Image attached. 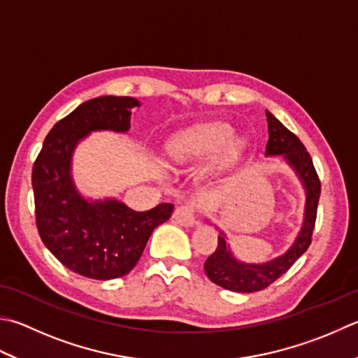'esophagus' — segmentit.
I'll list each match as a JSON object with an SVG mask.
<instances>
[{"mask_svg": "<svg viewBox=\"0 0 358 358\" xmlns=\"http://www.w3.org/2000/svg\"><path fill=\"white\" fill-rule=\"evenodd\" d=\"M173 220L180 226H185V227L194 226L196 224V207H194L193 202H187V204L180 206L174 210Z\"/></svg>", "mask_w": 358, "mask_h": 358, "instance_id": "34e87169", "label": "esophagus"}]
</instances>
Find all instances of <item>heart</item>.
<instances>
[{
  "instance_id": "heart-1",
  "label": "heart",
  "mask_w": 358,
  "mask_h": 358,
  "mask_svg": "<svg viewBox=\"0 0 358 358\" xmlns=\"http://www.w3.org/2000/svg\"><path fill=\"white\" fill-rule=\"evenodd\" d=\"M232 127L221 121L194 124L173 134L166 143V150L174 164L184 165L206 159L224 146L221 157V164H224L241 148L238 138L229 140L232 137Z\"/></svg>"
}]
</instances>
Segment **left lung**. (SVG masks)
<instances>
[{"mask_svg": "<svg viewBox=\"0 0 358 358\" xmlns=\"http://www.w3.org/2000/svg\"><path fill=\"white\" fill-rule=\"evenodd\" d=\"M268 143L265 156H280L298 174L306 190L304 221L294 243L287 251L265 263H245L231 251L226 234L220 231L218 246L204 263L207 278L213 284L237 293H254L271 285L282 274H285L312 243V234L316 221V210L321 193V182L313 166L312 157L301 140L266 110Z\"/></svg>", "mask_w": 358, "mask_h": 358, "instance_id": "left-lung-1", "label": "left lung"}]
</instances>
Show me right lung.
<instances>
[{"instance_id":"1","label":"right lung","mask_w":358,"mask_h":358,"mask_svg":"<svg viewBox=\"0 0 358 358\" xmlns=\"http://www.w3.org/2000/svg\"><path fill=\"white\" fill-rule=\"evenodd\" d=\"M131 96H98L54 124L32 166L36 221L43 245L64 266L84 278L109 280L137 265L154 229L170 220L164 202L136 212L115 198L87 199L71 174L80 140L96 131L124 134L131 127Z\"/></svg>"}]
</instances>
